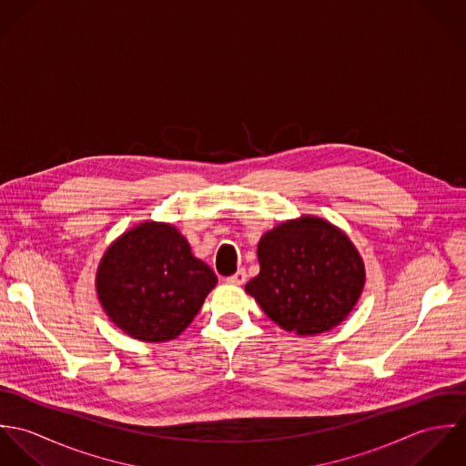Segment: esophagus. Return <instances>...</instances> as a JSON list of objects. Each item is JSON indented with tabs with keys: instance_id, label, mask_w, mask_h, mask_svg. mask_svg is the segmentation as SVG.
<instances>
[{
	"instance_id": "esophagus-1",
	"label": "esophagus",
	"mask_w": 466,
	"mask_h": 466,
	"mask_svg": "<svg viewBox=\"0 0 466 466\" xmlns=\"http://www.w3.org/2000/svg\"><path fill=\"white\" fill-rule=\"evenodd\" d=\"M246 278H248L246 270H244V268H238L235 274L228 276V278H226V281H228L229 285H242V283H246Z\"/></svg>"
}]
</instances>
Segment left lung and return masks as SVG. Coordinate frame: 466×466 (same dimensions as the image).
<instances>
[{"label": "left lung", "instance_id": "left-lung-1", "mask_svg": "<svg viewBox=\"0 0 466 466\" xmlns=\"http://www.w3.org/2000/svg\"><path fill=\"white\" fill-rule=\"evenodd\" d=\"M251 294L287 332L316 335L339 325L364 287V264L350 238L318 217L276 226L258 242Z\"/></svg>", "mask_w": 466, "mask_h": 466}]
</instances>
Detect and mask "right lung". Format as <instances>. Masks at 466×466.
<instances>
[{
    "mask_svg": "<svg viewBox=\"0 0 466 466\" xmlns=\"http://www.w3.org/2000/svg\"><path fill=\"white\" fill-rule=\"evenodd\" d=\"M215 283V272L192 255L187 238L157 222L122 235L96 272V292L111 321L147 342L176 339Z\"/></svg>",
    "mask_w": 466,
    "mask_h": 466,
    "instance_id": "add662e5",
    "label": "right lung"
}]
</instances>
